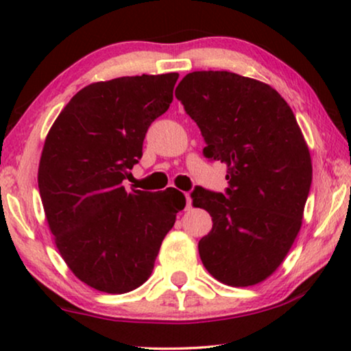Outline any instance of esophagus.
Instances as JSON below:
<instances>
[{
  "label": "esophagus",
  "mask_w": 351,
  "mask_h": 351,
  "mask_svg": "<svg viewBox=\"0 0 351 351\" xmlns=\"http://www.w3.org/2000/svg\"><path fill=\"white\" fill-rule=\"evenodd\" d=\"M185 198H186V209L191 208V196L190 193H185Z\"/></svg>",
  "instance_id": "obj_1"
}]
</instances>
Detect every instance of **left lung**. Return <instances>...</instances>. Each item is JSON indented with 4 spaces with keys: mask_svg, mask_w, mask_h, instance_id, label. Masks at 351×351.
<instances>
[{
    "mask_svg": "<svg viewBox=\"0 0 351 351\" xmlns=\"http://www.w3.org/2000/svg\"><path fill=\"white\" fill-rule=\"evenodd\" d=\"M176 97L198 124L204 156L227 165L222 193L196 186L195 208L213 217L198 251L228 286L262 282L281 265L302 227L311 158L297 119L271 86L230 71H193Z\"/></svg>",
    "mask_w": 351,
    "mask_h": 351,
    "instance_id": "obj_1",
    "label": "left lung"
}]
</instances>
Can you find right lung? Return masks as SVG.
<instances>
[{
    "instance_id": "1",
    "label": "right lung",
    "mask_w": 351,
    "mask_h": 351,
    "mask_svg": "<svg viewBox=\"0 0 351 351\" xmlns=\"http://www.w3.org/2000/svg\"><path fill=\"white\" fill-rule=\"evenodd\" d=\"M179 73L123 76L76 93L47 132L38 189L56 246L94 289L143 285L185 196L176 189L126 191L150 124L169 108Z\"/></svg>"
}]
</instances>
